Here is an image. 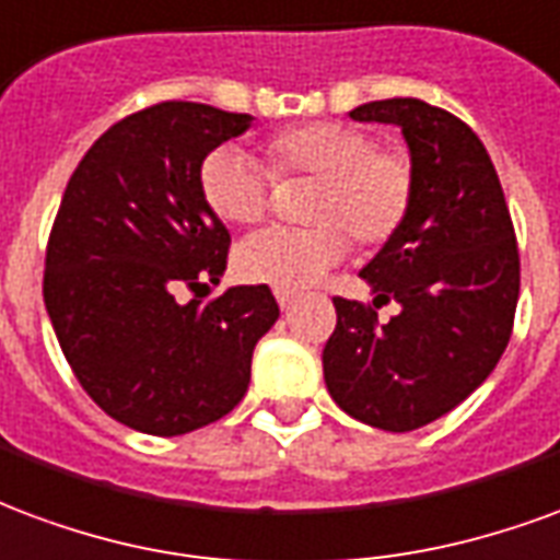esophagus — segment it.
I'll return each instance as SVG.
<instances>
[{
    "label": "esophagus",
    "instance_id": "obj_1",
    "mask_svg": "<svg viewBox=\"0 0 560 560\" xmlns=\"http://www.w3.org/2000/svg\"><path fill=\"white\" fill-rule=\"evenodd\" d=\"M275 298L280 307L289 310L292 307V301H295V292H289V289H275Z\"/></svg>",
    "mask_w": 560,
    "mask_h": 560
}]
</instances>
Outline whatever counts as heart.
<instances>
[{
    "instance_id": "1",
    "label": "heart",
    "mask_w": 560,
    "mask_h": 560,
    "mask_svg": "<svg viewBox=\"0 0 560 560\" xmlns=\"http://www.w3.org/2000/svg\"><path fill=\"white\" fill-rule=\"evenodd\" d=\"M265 161L277 178H316L307 230H265L244 238L235 268L250 283L304 289L346 259L349 235L378 247L397 235L415 199V163L402 149H375L370 130L310 121L275 133ZM211 214L230 226H256L271 208V178L235 145H220L199 166Z\"/></svg>"
}]
</instances>
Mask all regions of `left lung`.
I'll return each instance as SVG.
<instances>
[{"label":"left lung","mask_w":560,"mask_h":560,"mask_svg":"<svg viewBox=\"0 0 560 560\" xmlns=\"http://www.w3.org/2000/svg\"><path fill=\"white\" fill-rule=\"evenodd\" d=\"M349 116L397 125L418 185L406 223L361 271L373 304L334 298L325 385L354 420L411 432L495 370L520 301V250L495 166L465 121L418 97L373 101ZM387 300L400 313L382 323L374 307Z\"/></svg>","instance_id":"left-lung-1"}]
</instances>
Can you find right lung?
<instances>
[{
  "label": "right lung",
  "mask_w": 560,
  "mask_h": 560,
  "mask_svg": "<svg viewBox=\"0 0 560 560\" xmlns=\"http://www.w3.org/2000/svg\"><path fill=\"white\" fill-rule=\"evenodd\" d=\"M250 121L163 101L97 137L65 187L44 304L85 394L130 430L170 439L230 415L280 316L265 283L208 304L175 298L226 271L230 232L202 199L199 166Z\"/></svg>",
  "instance_id": "1"
}]
</instances>
